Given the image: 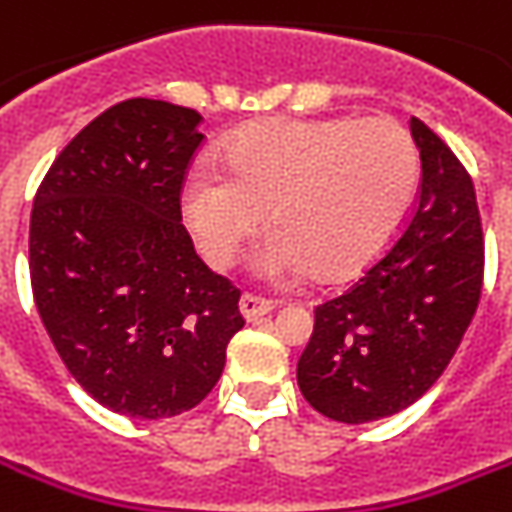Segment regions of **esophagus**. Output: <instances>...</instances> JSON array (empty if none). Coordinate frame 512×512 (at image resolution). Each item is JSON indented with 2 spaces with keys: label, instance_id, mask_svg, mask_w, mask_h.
I'll use <instances>...</instances> for the list:
<instances>
[{
  "label": "esophagus",
  "instance_id": "esophagus-1",
  "mask_svg": "<svg viewBox=\"0 0 512 512\" xmlns=\"http://www.w3.org/2000/svg\"><path fill=\"white\" fill-rule=\"evenodd\" d=\"M274 311V302L263 300V297H255V294H243L241 297V314L246 322H257L263 316H269Z\"/></svg>",
  "mask_w": 512,
  "mask_h": 512
}]
</instances>
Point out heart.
<instances>
[{
    "mask_svg": "<svg viewBox=\"0 0 512 512\" xmlns=\"http://www.w3.org/2000/svg\"><path fill=\"white\" fill-rule=\"evenodd\" d=\"M221 165L184 179V221L212 266L227 269L269 207L274 229L255 266L274 283L311 271L339 280L370 263L401 224L420 170L412 137L387 117L249 125L229 137Z\"/></svg>",
    "mask_w": 512,
    "mask_h": 512,
    "instance_id": "obj_1",
    "label": "heart"
}]
</instances>
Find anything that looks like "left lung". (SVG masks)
<instances>
[{"label": "left lung", "mask_w": 512, "mask_h": 512, "mask_svg": "<svg viewBox=\"0 0 512 512\" xmlns=\"http://www.w3.org/2000/svg\"><path fill=\"white\" fill-rule=\"evenodd\" d=\"M420 193L387 255L314 311L297 384L319 415L373 423L423 398L454 358L482 294L485 243L474 182L443 139L409 120Z\"/></svg>", "instance_id": "8db88e82"}]
</instances>
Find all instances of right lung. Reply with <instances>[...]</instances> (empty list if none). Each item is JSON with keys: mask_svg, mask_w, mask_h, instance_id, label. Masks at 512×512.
<instances>
[{"mask_svg": "<svg viewBox=\"0 0 512 512\" xmlns=\"http://www.w3.org/2000/svg\"><path fill=\"white\" fill-rule=\"evenodd\" d=\"M201 114L151 97L106 109L52 162L30 215V283L72 378L117 415L159 420L210 395L243 328L241 291L182 224Z\"/></svg>", "mask_w": 512, "mask_h": 512, "instance_id": "obj_1", "label": "right lung"}]
</instances>
